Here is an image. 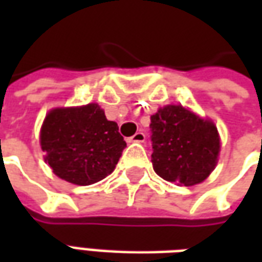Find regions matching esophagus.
Instances as JSON below:
<instances>
[{
  "instance_id": "34e87169",
  "label": "esophagus",
  "mask_w": 262,
  "mask_h": 262,
  "mask_svg": "<svg viewBox=\"0 0 262 262\" xmlns=\"http://www.w3.org/2000/svg\"><path fill=\"white\" fill-rule=\"evenodd\" d=\"M144 140H146V135L143 132H137L136 135H133V136L127 139L129 143H143Z\"/></svg>"
}]
</instances>
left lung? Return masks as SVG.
<instances>
[{"label":"left lung","mask_w":262,"mask_h":262,"mask_svg":"<svg viewBox=\"0 0 262 262\" xmlns=\"http://www.w3.org/2000/svg\"><path fill=\"white\" fill-rule=\"evenodd\" d=\"M151 163L165 181L192 187L214 170L220 139L212 120L181 105H167L151 116Z\"/></svg>","instance_id":"obj_1"}]
</instances>
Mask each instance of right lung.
<instances>
[{
	"label": "right lung",
	"mask_w": 262,
	"mask_h": 262,
	"mask_svg": "<svg viewBox=\"0 0 262 262\" xmlns=\"http://www.w3.org/2000/svg\"><path fill=\"white\" fill-rule=\"evenodd\" d=\"M45 161L56 176L75 185H91L108 177L126 142L116 122L98 103L52 109L40 129Z\"/></svg>",
	"instance_id": "1"
}]
</instances>
